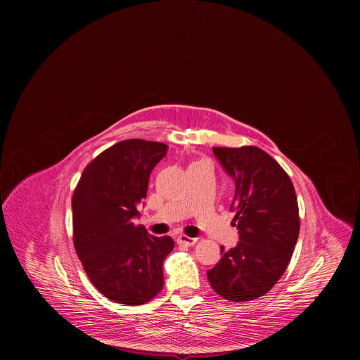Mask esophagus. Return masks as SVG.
I'll return each instance as SVG.
<instances>
[{"label": "esophagus", "mask_w": 360, "mask_h": 360, "mask_svg": "<svg viewBox=\"0 0 360 360\" xmlns=\"http://www.w3.org/2000/svg\"><path fill=\"white\" fill-rule=\"evenodd\" d=\"M197 238H191V236H186V235H179L178 236V243L184 245V247H193L195 245Z\"/></svg>", "instance_id": "obj_1"}]
</instances>
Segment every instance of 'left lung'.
<instances>
[{"label": "left lung", "instance_id": "8db88e82", "mask_svg": "<svg viewBox=\"0 0 360 360\" xmlns=\"http://www.w3.org/2000/svg\"><path fill=\"white\" fill-rule=\"evenodd\" d=\"M213 153L235 182L231 210L239 242L221 247L207 277L221 297L247 302L266 295L289 266L299 236L297 198L289 175L264 150L213 147Z\"/></svg>", "mask_w": 360, "mask_h": 360}]
</instances>
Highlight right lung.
<instances>
[{"mask_svg":"<svg viewBox=\"0 0 360 360\" xmlns=\"http://www.w3.org/2000/svg\"><path fill=\"white\" fill-rule=\"evenodd\" d=\"M166 153L163 143L120 141L87 165L75 186V252L94 288L118 304L143 305L163 288V261L175 242L148 235L134 219L151 170Z\"/></svg>","mask_w":360,"mask_h":360,"instance_id":"add662e5","label":"right lung"}]
</instances>
